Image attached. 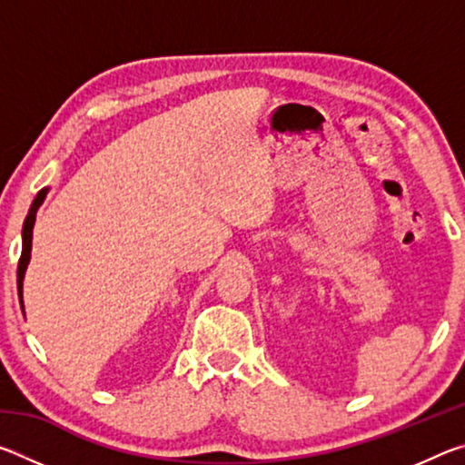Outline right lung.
<instances>
[{"label":"right lung","instance_id":"obj_1","mask_svg":"<svg viewBox=\"0 0 465 465\" xmlns=\"http://www.w3.org/2000/svg\"><path fill=\"white\" fill-rule=\"evenodd\" d=\"M45 196H46V188L36 194L33 207H30L28 215H26L25 230H22V256H20V262H18V295H20V305H22V281H25L26 266L30 262V250H33V227H35V222H36V211L43 204ZM22 310H25V305H22Z\"/></svg>","mask_w":465,"mask_h":465}]
</instances>
